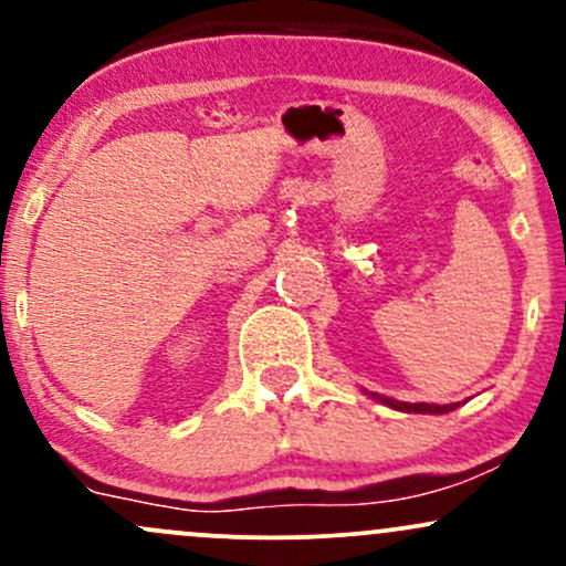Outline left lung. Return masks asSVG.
<instances>
[{
    "mask_svg": "<svg viewBox=\"0 0 566 566\" xmlns=\"http://www.w3.org/2000/svg\"><path fill=\"white\" fill-rule=\"evenodd\" d=\"M373 399L382 401V405H388L391 409H399V412H420V415H444V412H452L458 405H426V401H420V405H409V401H396V399H386V396H378V394H369Z\"/></svg>",
    "mask_w": 566,
    "mask_h": 566,
    "instance_id": "1",
    "label": "left lung"
}]
</instances>
